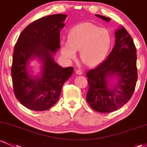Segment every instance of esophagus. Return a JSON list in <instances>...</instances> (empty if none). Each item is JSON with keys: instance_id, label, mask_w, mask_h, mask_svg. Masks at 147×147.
<instances>
[{"instance_id": "34e87169", "label": "esophagus", "mask_w": 147, "mask_h": 147, "mask_svg": "<svg viewBox=\"0 0 147 147\" xmlns=\"http://www.w3.org/2000/svg\"><path fill=\"white\" fill-rule=\"evenodd\" d=\"M75 72H76L77 75H81L83 74V72H82V70H76Z\"/></svg>"}]
</instances>
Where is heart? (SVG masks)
Wrapping results in <instances>:
<instances>
[{"label": "heart", "instance_id": "heart-1", "mask_svg": "<svg viewBox=\"0 0 147 147\" xmlns=\"http://www.w3.org/2000/svg\"><path fill=\"white\" fill-rule=\"evenodd\" d=\"M112 42L107 28L90 22L75 26L69 31L67 41L61 42V51L65 59L72 61L80 51V59L88 66H96L107 56Z\"/></svg>", "mask_w": 147, "mask_h": 147}]
</instances>
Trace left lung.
<instances>
[{
  "mask_svg": "<svg viewBox=\"0 0 147 147\" xmlns=\"http://www.w3.org/2000/svg\"><path fill=\"white\" fill-rule=\"evenodd\" d=\"M96 16L106 22L111 20L99 14ZM115 45L107 59L86 72V100L98 112H112L121 107L132 97L136 86L137 51L133 40L123 27L115 32ZM113 77L117 82L112 86L109 78Z\"/></svg>",
  "mask_w": 147,
  "mask_h": 147,
  "instance_id": "left-lung-1",
  "label": "left lung"
}]
</instances>
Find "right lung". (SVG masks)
<instances>
[{"mask_svg": "<svg viewBox=\"0 0 147 147\" xmlns=\"http://www.w3.org/2000/svg\"><path fill=\"white\" fill-rule=\"evenodd\" d=\"M67 15L56 14L40 18L24 28L15 44L11 69L16 98L26 107L45 111L56 104L63 85L74 67L63 68L53 55L60 47V32ZM37 57L42 63L40 76L28 71L29 61Z\"/></svg>", "mask_w": 147, "mask_h": 147, "instance_id": "1", "label": "right lung"}]
</instances>
